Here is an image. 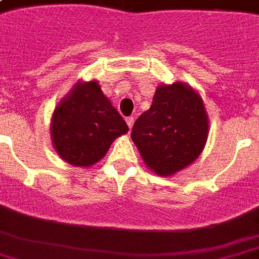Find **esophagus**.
I'll list each match as a JSON object with an SVG mask.
<instances>
[{"label": "esophagus", "instance_id": "esophagus-1", "mask_svg": "<svg viewBox=\"0 0 259 259\" xmlns=\"http://www.w3.org/2000/svg\"><path fill=\"white\" fill-rule=\"evenodd\" d=\"M126 123H127V126H129V129H132V127H133V124H135V118H133V116L126 118Z\"/></svg>", "mask_w": 259, "mask_h": 259}]
</instances>
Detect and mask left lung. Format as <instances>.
Listing matches in <instances>:
<instances>
[{"mask_svg":"<svg viewBox=\"0 0 259 259\" xmlns=\"http://www.w3.org/2000/svg\"><path fill=\"white\" fill-rule=\"evenodd\" d=\"M132 140L145 166L170 177L193 163L208 137V115L193 88L176 81L156 88L151 108L140 115Z\"/></svg>","mask_w":259,"mask_h":259,"instance_id":"left-lung-1","label":"left lung"}]
</instances>
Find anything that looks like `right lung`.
I'll return each instance as SVG.
<instances>
[{"mask_svg":"<svg viewBox=\"0 0 259 259\" xmlns=\"http://www.w3.org/2000/svg\"><path fill=\"white\" fill-rule=\"evenodd\" d=\"M127 132L126 122L96 79L76 82L52 115V145L64 162L75 167L97 163L115 140Z\"/></svg>","mask_w":259,"mask_h":259,"instance_id":"1","label":"right lung"}]
</instances>
